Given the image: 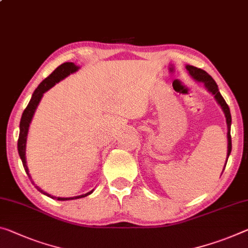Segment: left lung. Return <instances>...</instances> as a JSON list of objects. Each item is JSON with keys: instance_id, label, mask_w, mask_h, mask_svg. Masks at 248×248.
<instances>
[{"instance_id": "left-lung-1", "label": "left lung", "mask_w": 248, "mask_h": 248, "mask_svg": "<svg viewBox=\"0 0 248 248\" xmlns=\"http://www.w3.org/2000/svg\"><path fill=\"white\" fill-rule=\"evenodd\" d=\"M186 68L192 78H194L196 81L203 82L204 86H205V88L207 89V92H210L212 95H214L215 100L217 101V104L219 106H221L224 115H225L226 124H227V142H229L227 143V158H226V162H227V159H229L231 151H232V138H231L232 117H231V111H230L229 106H227L226 101L224 100V98L222 97L221 93H219L218 87H217V85H216L215 80L205 72V70L198 68V67H194V66H191V65H186ZM225 167H226V163H225V166H224V169H225Z\"/></svg>"}]
</instances>
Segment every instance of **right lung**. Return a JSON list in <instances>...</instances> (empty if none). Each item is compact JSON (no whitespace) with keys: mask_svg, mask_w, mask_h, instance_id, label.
<instances>
[{"mask_svg":"<svg viewBox=\"0 0 248 248\" xmlns=\"http://www.w3.org/2000/svg\"><path fill=\"white\" fill-rule=\"evenodd\" d=\"M78 69H79V67L75 65L74 62H64V64L58 66V67L55 69L48 77L45 78V79L38 85V87L35 89V92L33 93L32 98H31L29 105H27V107L25 108L24 112H23L22 118H21V123H19V136H18V141H17V150H18L19 158H21L22 162H23V167H24V170H25L26 174L29 175V178L31 180H32V176H31V174H30L29 168H27V164H26V156H25L26 152L25 151H26L27 133H29L30 124L33 119L35 110H36L39 101H41V99H42L43 93H46L47 90L52 88L54 85H56L58 81L64 79L65 77H67L68 75L73 74V73H76ZM32 183L34 184L33 181H32ZM34 186H35V184H34ZM35 187H36L37 190L41 192V193L49 196V198H52V199H56V200H58V201H68V200H76V199L85 198V196H87L90 193H93V191H90V192H88V193L82 194V195H78V196H74V198H57V196H52L50 194L46 193V192L43 191L42 188H39L37 186H35Z\"/></svg>","mask_w":248,"mask_h":248,"instance_id":"right-lung-1","label":"right lung"}]
</instances>
